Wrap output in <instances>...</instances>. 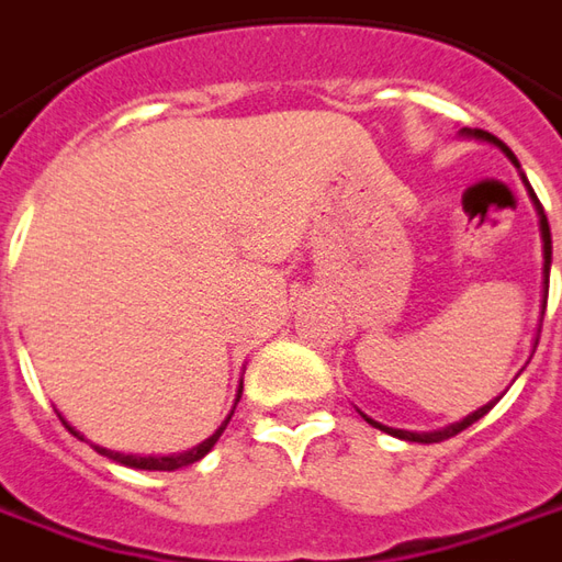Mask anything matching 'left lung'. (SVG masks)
<instances>
[{"mask_svg": "<svg viewBox=\"0 0 562 562\" xmlns=\"http://www.w3.org/2000/svg\"><path fill=\"white\" fill-rule=\"evenodd\" d=\"M465 136H474V139H486V143L499 145L502 151H505V155H508V158L514 160L512 148H508V145H505V143H499L496 136H490V133H484V131H465ZM514 167H520V164L514 160ZM524 182H527V179H524ZM529 194H532V191H529ZM532 203H536V210H539L541 243H544V301H541V304H548V277H551V227H548V215H544V210H541V203H539V198H536V194H532ZM496 402H499V398H496ZM496 402H490V404H484V407H477V411H474V414H469V417H465V419H459V423H453V426H447V429H438V431L390 429V426H383V423H376V419L364 417V414H362V417L368 419V423H371L374 429L386 431V435H392V438H404V441H417V445H438V441H447V438H453V435H459V431H462V429H469V426L484 417L486 411H490V407H493V404H496Z\"/></svg>", "mask_w": 562, "mask_h": 562, "instance_id": "8db88e82", "label": "left lung"}]
</instances>
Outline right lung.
Here are the masks:
<instances>
[{
  "label": "right lung",
  "instance_id": "obj_1",
  "mask_svg": "<svg viewBox=\"0 0 562 562\" xmlns=\"http://www.w3.org/2000/svg\"><path fill=\"white\" fill-rule=\"evenodd\" d=\"M240 392H243V386H240ZM240 392H237V402H240ZM234 407H237V404H234ZM231 414H234V411H231ZM231 414H227V419H231ZM227 419L213 431V435H210V438H206V441H203V445L191 447V450H186V453H176V457H133V453H115V450H105V447H100V445H93V447H97V453L115 459V462H121V465H131V469H145V472H176V469L191 465V462H198V459H203L206 453H210V450H213L215 441H218V438H222V431H225ZM63 426L72 431L76 438H81V441H85V435L72 429L66 419H63Z\"/></svg>",
  "mask_w": 562,
  "mask_h": 562
}]
</instances>
